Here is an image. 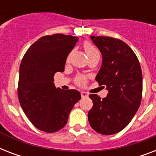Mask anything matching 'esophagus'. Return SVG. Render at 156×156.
Listing matches in <instances>:
<instances>
[{
  "instance_id": "obj_1",
  "label": "esophagus",
  "mask_w": 156,
  "mask_h": 156,
  "mask_svg": "<svg viewBox=\"0 0 156 156\" xmlns=\"http://www.w3.org/2000/svg\"><path fill=\"white\" fill-rule=\"evenodd\" d=\"M81 95H82V98L88 97V94L85 91H81Z\"/></svg>"
}]
</instances>
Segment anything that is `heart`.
<instances>
[{"label":"heart","instance_id":"heart-1","mask_svg":"<svg viewBox=\"0 0 156 156\" xmlns=\"http://www.w3.org/2000/svg\"><path fill=\"white\" fill-rule=\"evenodd\" d=\"M84 49H85L86 52L87 54L88 58L89 59L92 58V57H95V56H100V52H99L97 48H96L92 44H90V42H86L85 44H84ZM72 53H73V52H71L69 54L68 56H67V59H66V61H67V62H69V61H70ZM86 81H87V78H86L85 76L83 75H78L75 78L76 83L78 84V85H84L86 83Z\"/></svg>","mask_w":156,"mask_h":156}]
</instances>
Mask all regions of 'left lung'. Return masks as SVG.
<instances>
[{
  "label": "left lung",
  "instance_id": "left-lung-1",
  "mask_svg": "<svg viewBox=\"0 0 156 156\" xmlns=\"http://www.w3.org/2000/svg\"><path fill=\"white\" fill-rule=\"evenodd\" d=\"M90 39L103 56L95 80L108 93L103 100L97 95H89L93 107L88 112V121L97 133L111 135L126 128L140 106L142 69L135 53L122 40L92 35Z\"/></svg>",
  "mask_w": 156,
  "mask_h": 156
}]
</instances>
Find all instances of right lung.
<instances>
[{
	"label": "right lung",
	"mask_w": 156,
	"mask_h": 156,
	"mask_svg": "<svg viewBox=\"0 0 156 156\" xmlns=\"http://www.w3.org/2000/svg\"><path fill=\"white\" fill-rule=\"evenodd\" d=\"M78 37L62 34L40 38L26 52L19 68L18 95L30 121L40 130L54 133L66 126L74 104L81 99L76 90L54 86V74L63 72Z\"/></svg>",
	"instance_id": "1"
}]
</instances>
